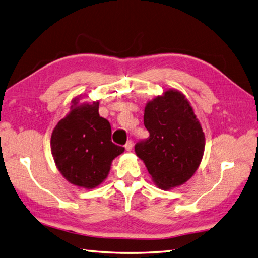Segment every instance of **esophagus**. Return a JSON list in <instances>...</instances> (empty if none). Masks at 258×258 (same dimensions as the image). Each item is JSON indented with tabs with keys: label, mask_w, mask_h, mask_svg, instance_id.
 <instances>
[{
	"label": "esophagus",
	"mask_w": 258,
	"mask_h": 258,
	"mask_svg": "<svg viewBox=\"0 0 258 258\" xmlns=\"http://www.w3.org/2000/svg\"><path fill=\"white\" fill-rule=\"evenodd\" d=\"M133 146H134L133 141H131V140H128V141H127V144L124 145V148H125V150H127V151H131V150H133Z\"/></svg>",
	"instance_id": "obj_1"
}]
</instances>
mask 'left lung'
Returning <instances> with one entry per match:
<instances>
[{"label":"left lung","instance_id":"1","mask_svg":"<svg viewBox=\"0 0 258 258\" xmlns=\"http://www.w3.org/2000/svg\"><path fill=\"white\" fill-rule=\"evenodd\" d=\"M144 123L147 139L135 146L156 185L170 189L195 173L205 150V135L182 93L168 90L147 103Z\"/></svg>","mask_w":258,"mask_h":258}]
</instances>
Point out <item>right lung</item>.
Returning <instances> with one entry per match:
<instances>
[{
	"mask_svg": "<svg viewBox=\"0 0 258 258\" xmlns=\"http://www.w3.org/2000/svg\"><path fill=\"white\" fill-rule=\"evenodd\" d=\"M51 136L57 169L73 185L91 189L106 179L110 166L124 148L111 141V125L99 115V102L76 106Z\"/></svg>",
	"mask_w": 258,
	"mask_h": 258,
	"instance_id": "obj_1",
	"label": "right lung"
}]
</instances>
